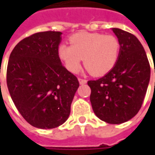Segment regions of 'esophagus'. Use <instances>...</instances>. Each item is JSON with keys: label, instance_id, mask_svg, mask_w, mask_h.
Here are the masks:
<instances>
[{"label": "esophagus", "instance_id": "obj_1", "mask_svg": "<svg viewBox=\"0 0 155 155\" xmlns=\"http://www.w3.org/2000/svg\"><path fill=\"white\" fill-rule=\"evenodd\" d=\"M79 82H80V84H84L87 83V81L84 80V79H82V78H79Z\"/></svg>", "mask_w": 155, "mask_h": 155}]
</instances>
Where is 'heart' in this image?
Instances as JSON below:
<instances>
[{
	"instance_id": "1",
	"label": "heart",
	"mask_w": 155,
	"mask_h": 155,
	"mask_svg": "<svg viewBox=\"0 0 155 155\" xmlns=\"http://www.w3.org/2000/svg\"><path fill=\"white\" fill-rule=\"evenodd\" d=\"M71 45L61 44L58 55L68 71L77 73L84 65L94 76L104 75L114 67L119 60L120 43L113 35L81 31L69 38Z\"/></svg>"
}]
</instances>
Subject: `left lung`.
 Listing matches in <instances>:
<instances>
[{
  "instance_id": "1",
  "label": "left lung",
  "mask_w": 155,
  "mask_h": 155,
  "mask_svg": "<svg viewBox=\"0 0 155 155\" xmlns=\"http://www.w3.org/2000/svg\"><path fill=\"white\" fill-rule=\"evenodd\" d=\"M120 43L119 60L109 73L89 81L92 109L108 124L126 122L140 111L150 79V65L140 41L130 32L112 28Z\"/></svg>"
}]
</instances>
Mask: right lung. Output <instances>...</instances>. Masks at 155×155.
I'll use <instances>...</instances> for the list:
<instances>
[{"label":"right lung","instance_id":"1","mask_svg":"<svg viewBox=\"0 0 155 155\" xmlns=\"http://www.w3.org/2000/svg\"><path fill=\"white\" fill-rule=\"evenodd\" d=\"M61 32L43 31L16 45L9 58L6 83L20 114L32 126L53 129L64 124L79 87L58 55Z\"/></svg>","mask_w":155,"mask_h":155}]
</instances>
